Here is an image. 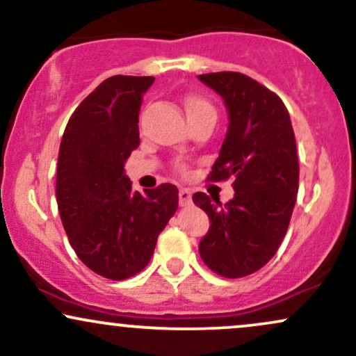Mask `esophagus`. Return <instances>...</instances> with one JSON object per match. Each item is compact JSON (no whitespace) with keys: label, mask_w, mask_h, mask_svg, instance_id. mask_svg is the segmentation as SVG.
<instances>
[{"label":"esophagus","mask_w":356,"mask_h":356,"mask_svg":"<svg viewBox=\"0 0 356 356\" xmlns=\"http://www.w3.org/2000/svg\"><path fill=\"white\" fill-rule=\"evenodd\" d=\"M179 204H181V206H191L192 204V192L189 189H186V187H182V189L179 191Z\"/></svg>","instance_id":"1"}]
</instances>
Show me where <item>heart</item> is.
I'll use <instances>...</instances> for the list:
<instances>
[{
    "label": "heart",
    "instance_id": "1",
    "mask_svg": "<svg viewBox=\"0 0 356 356\" xmlns=\"http://www.w3.org/2000/svg\"><path fill=\"white\" fill-rule=\"evenodd\" d=\"M186 110H187V115H195V113H204V112H214V107L206 102L204 99H199V97H191L189 100L186 102Z\"/></svg>",
    "mask_w": 356,
    "mask_h": 356
}]
</instances>
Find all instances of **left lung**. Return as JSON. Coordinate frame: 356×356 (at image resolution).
Returning a JSON list of instances; mask_svg holds the SVG:
<instances>
[{"label": "left lung", "instance_id": "obj_1", "mask_svg": "<svg viewBox=\"0 0 356 356\" xmlns=\"http://www.w3.org/2000/svg\"><path fill=\"white\" fill-rule=\"evenodd\" d=\"M227 110V132L211 181L234 177V197L220 204L204 192L192 201L211 220L199 254L224 277L257 271L276 254L296 202V140L291 118L277 95L238 72L199 75Z\"/></svg>", "mask_w": 356, "mask_h": 356}]
</instances>
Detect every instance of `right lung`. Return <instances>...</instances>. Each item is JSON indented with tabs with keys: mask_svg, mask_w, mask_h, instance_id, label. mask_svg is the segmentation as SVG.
I'll use <instances>...</instances> for the list:
<instances>
[{
	"mask_svg": "<svg viewBox=\"0 0 356 356\" xmlns=\"http://www.w3.org/2000/svg\"><path fill=\"white\" fill-rule=\"evenodd\" d=\"M152 83L154 76L104 80L73 112L60 144L56 202L65 232L81 263L108 280L140 273L177 211V187L140 194L124 169L140 144L138 112Z\"/></svg>",
	"mask_w": 356,
	"mask_h": 356,
	"instance_id": "1",
	"label": "right lung"
}]
</instances>
